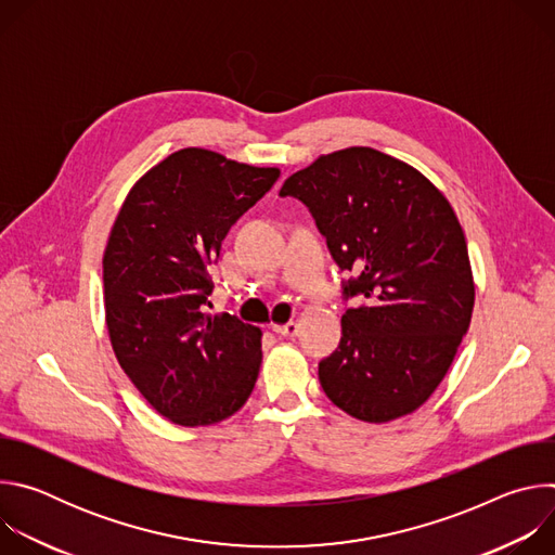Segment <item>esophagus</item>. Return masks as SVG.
Returning a JSON list of instances; mask_svg holds the SVG:
<instances>
[{
    "label": "esophagus",
    "mask_w": 555,
    "mask_h": 555,
    "mask_svg": "<svg viewBox=\"0 0 555 555\" xmlns=\"http://www.w3.org/2000/svg\"><path fill=\"white\" fill-rule=\"evenodd\" d=\"M272 332L279 334V336H283V338H294V336L298 334V323L289 321V323H285V325H272Z\"/></svg>",
    "instance_id": "esophagus-1"
}]
</instances>
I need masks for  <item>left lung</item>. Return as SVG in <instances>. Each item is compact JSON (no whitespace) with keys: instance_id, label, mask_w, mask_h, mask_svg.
I'll list each match as a JSON object with an SVG mask.
<instances>
[{"instance_id":"left-lung-1","label":"left lung","mask_w":555,"mask_h":555,"mask_svg":"<svg viewBox=\"0 0 555 555\" xmlns=\"http://www.w3.org/2000/svg\"><path fill=\"white\" fill-rule=\"evenodd\" d=\"M332 257L356 272L338 349L321 362L327 398L347 415L386 424L417 411L446 377L474 309L463 228L446 195L415 167L347 146L292 173Z\"/></svg>"}]
</instances>
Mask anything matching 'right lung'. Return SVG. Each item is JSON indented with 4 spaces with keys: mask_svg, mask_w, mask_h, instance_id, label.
I'll return each mask as SVG.
<instances>
[{
    "mask_svg": "<svg viewBox=\"0 0 555 555\" xmlns=\"http://www.w3.org/2000/svg\"><path fill=\"white\" fill-rule=\"evenodd\" d=\"M279 176L189 146L149 169L116 215L103 255L109 343L142 398L178 426L219 424L255 388L261 330L206 311L208 268Z\"/></svg>",
    "mask_w": 555,
    "mask_h": 555,
    "instance_id": "add662e5",
    "label": "right lung"
}]
</instances>
